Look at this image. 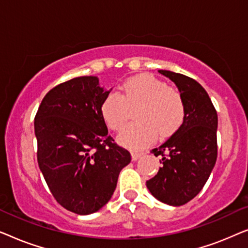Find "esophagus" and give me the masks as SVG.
I'll return each mask as SVG.
<instances>
[{
    "instance_id": "esophagus-1",
    "label": "esophagus",
    "mask_w": 248,
    "mask_h": 248,
    "mask_svg": "<svg viewBox=\"0 0 248 248\" xmlns=\"http://www.w3.org/2000/svg\"><path fill=\"white\" fill-rule=\"evenodd\" d=\"M131 155H132V160L135 161V160H138V159L141 157L142 154H141V152H132Z\"/></svg>"
}]
</instances>
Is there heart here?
Listing matches in <instances>:
<instances>
[{
	"mask_svg": "<svg viewBox=\"0 0 248 248\" xmlns=\"http://www.w3.org/2000/svg\"><path fill=\"white\" fill-rule=\"evenodd\" d=\"M140 104L135 111L138 122L128 124L118 141L130 149H142L160 137L175 133L186 116L184 98L177 89L151 74L128 78L121 93H107L100 104V116L111 131H121L126 123L128 108Z\"/></svg>",
	"mask_w": 248,
	"mask_h": 248,
	"instance_id": "obj_1",
	"label": "heart"
}]
</instances>
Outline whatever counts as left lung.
<instances>
[{
  "instance_id": "1",
  "label": "left lung",
  "mask_w": 248,
  "mask_h": 248,
  "mask_svg": "<svg viewBox=\"0 0 248 248\" xmlns=\"http://www.w3.org/2000/svg\"><path fill=\"white\" fill-rule=\"evenodd\" d=\"M159 73L177 86L184 98L186 116L165 143L151 150L155 157H161V167L147 181V187L159 201L179 206L199 194L215 167L218 115L198 81L171 71L159 70Z\"/></svg>"
}]
</instances>
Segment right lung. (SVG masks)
I'll list each match as a JSON object with an SVG mask.
<instances>
[{
	"mask_svg": "<svg viewBox=\"0 0 248 248\" xmlns=\"http://www.w3.org/2000/svg\"><path fill=\"white\" fill-rule=\"evenodd\" d=\"M109 93L97 77L74 78L50 89L35 116L39 169L54 199L77 215L103 208L131 161L100 116Z\"/></svg>",
	"mask_w": 248,
	"mask_h": 248,
	"instance_id": "right-lung-1",
	"label": "right lung"
}]
</instances>
